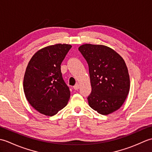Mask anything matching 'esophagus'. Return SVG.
<instances>
[{
  "mask_svg": "<svg viewBox=\"0 0 152 152\" xmlns=\"http://www.w3.org/2000/svg\"><path fill=\"white\" fill-rule=\"evenodd\" d=\"M73 88L75 89V90H78L80 88V85L78 84V83H76V84L73 87Z\"/></svg>",
  "mask_w": 152,
  "mask_h": 152,
  "instance_id": "esophagus-1",
  "label": "esophagus"
}]
</instances>
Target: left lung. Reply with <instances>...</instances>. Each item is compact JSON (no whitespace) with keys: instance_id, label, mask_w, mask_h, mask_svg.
<instances>
[{"instance_id":"obj_1","label":"left lung","mask_w":152,"mask_h":152,"mask_svg":"<svg viewBox=\"0 0 152 152\" xmlns=\"http://www.w3.org/2000/svg\"><path fill=\"white\" fill-rule=\"evenodd\" d=\"M89 66L91 93L90 107L102 115L117 110L130 89L127 67L123 58L110 48L86 44L78 48Z\"/></svg>"}]
</instances>
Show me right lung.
<instances>
[{
  "label": "right lung",
  "instance_id": "1",
  "mask_svg": "<svg viewBox=\"0 0 152 152\" xmlns=\"http://www.w3.org/2000/svg\"><path fill=\"white\" fill-rule=\"evenodd\" d=\"M72 48L58 44L38 50L32 57L23 79V90L28 102L38 112L52 116L67 104L70 96L64 82L61 64Z\"/></svg>",
  "mask_w": 152,
  "mask_h": 152
}]
</instances>
